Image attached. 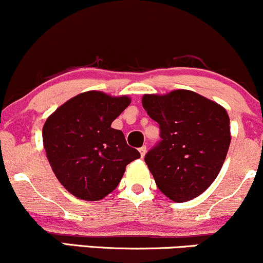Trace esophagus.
I'll use <instances>...</instances> for the list:
<instances>
[{
    "label": "esophagus",
    "instance_id": "obj_1",
    "mask_svg": "<svg viewBox=\"0 0 263 263\" xmlns=\"http://www.w3.org/2000/svg\"><path fill=\"white\" fill-rule=\"evenodd\" d=\"M139 153H140L141 158H143V156L146 154V146H145V145H144V146H141V147H139Z\"/></svg>",
    "mask_w": 263,
    "mask_h": 263
}]
</instances>
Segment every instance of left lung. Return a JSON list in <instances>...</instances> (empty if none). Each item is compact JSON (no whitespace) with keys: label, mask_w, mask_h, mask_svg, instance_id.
<instances>
[{"label":"left lung","mask_w":263,"mask_h":263,"mask_svg":"<svg viewBox=\"0 0 263 263\" xmlns=\"http://www.w3.org/2000/svg\"><path fill=\"white\" fill-rule=\"evenodd\" d=\"M160 138L145 155L159 190L175 202L201 195L219 175L231 143L225 108L185 89L141 99Z\"/></svg>","instance_id":"obj_1"}]
</instances>
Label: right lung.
<instances>
[{"label": "right lung", "mask_w": 263, "mask_h": 263, "mask_svg": "<svg viewBox=\"0 0 263 263\" xmlns=\"http://www.w3.org/2000/svg\"><path fill=\"white\" fill-rule=\"evenodd\" d=\"M129 104L126 96L89 90L47 118L42 130L47 159L61 184L78 199L105 197L118 186L126 165L140 158L123 132L110 126Z\"/></svg>", "instance_id": "add662e5"}]
</instances>
